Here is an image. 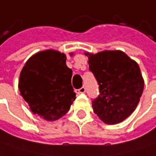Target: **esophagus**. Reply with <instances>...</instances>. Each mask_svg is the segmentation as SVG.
Returning <instances> with one entry per match:
<instances>
[{
    "mask_svg": "<svg viewBox=\"0 0 156 156\" xmlns=\"http://www.w3.org/2000/svg\"><path fill=\"white\" fill-rule=\"evenodd\" d=\"M75 91H76L77 93H78V94H79V93H84V92H85V87H81L80 89H78V90H76Z\"/></svg>",
    "mask_w": 156,
    "mask_h": 156,
    "instance_id": "1",
    "label": "esophagus"
}]
</instances>
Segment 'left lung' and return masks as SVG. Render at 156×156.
<instances>
[{"instance_id": "obj_1", "label": "left lung", "mask_w": 156, "mask_h": 156, "mask_svg": "<svg viewBox=\"0 0 156 156\" xmlns=\"http://www.w3.org/2000/svg\"><path fill=\"white\" fill-rule=\"evenodd\" d=\"M85 55L99 85V95L92 101L93 112L105 124L122 122L135 110L143 92L139 65L121 51Z\"/></svg>"}]
</instances>
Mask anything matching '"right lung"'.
<instances>
[{
  "mask_svg": "<svg viewBox=\"0 0 156 156\" xmlns=\"http://www.w3.org/2000/svg\"><path fill=\"white\" fill-rule=\"evenodd\" d=\"M71 77L65 53L46 50L27 60L20 73L18 88L31 112L54 121L65 115L76 99Z\"/></svg>",
  "mask_w": 156,
  "mask_h": 156,
  "instance_id": "1",
  "label": "right lung"
}]
</instances>
